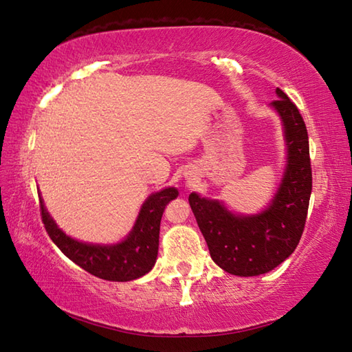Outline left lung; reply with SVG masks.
<instances>
[{
  "label": "left lung",
  "mask_w": 352,
  "mask_h": 352,
  "mask_svg": "<svg viewBox=\"0 0 352 352\" xmlns=\"http://www.w3.org/2000/svg\"><path fill=\"white\" fill-rule=\"evenodd\" d=\"M276 95L279 99L270 105L282 121L287 167L268 207L257 214H237L217 199L188 196L211 258L234 276H258L274 270L293 254L307 222L313 190L307 125L280 89H276Z\"/></svg>",
  "instance_id": "obj_1"
}]
</instances>
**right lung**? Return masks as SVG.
<instances>
[{
  "instance_id": "1",
  "label": "right lung",
  "mask_w": 352,
  "mask_h": 352,
  "mask_svg": "<svg viewBox=\"0 0 352 352\" xmlns=\"http://www.w3.org/2000/svg\"><path fill=\"white\" fill-rule=\"evenodd\" d=\"M179 195L175 187L150 195L142 204L133 228L124 241L111 245L87 243L67 236L45 210L41 195L39 207L45 231L53 243L87 273L111 282H129L142 277L155 267L159 248V227L165 205Z\"/></svg>"
}]
</instances>
